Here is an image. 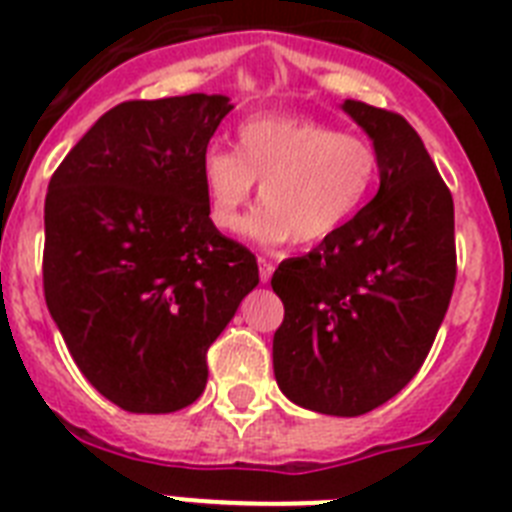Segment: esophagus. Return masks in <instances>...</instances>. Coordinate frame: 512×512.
I'll return each instance as SVG.
<instances>
[{
  "label": "esophagus",
  "instance_id": "1",
  "mask_svg": "<svg viewBox=\"0 0 512 512\" xmlns=\"http://www.w3.org/2000/svg\"><path fill=\"white\" fill-rule=\"evenodd\" d=\"M257 265H260V281L268 283L270 276H273V270H276V263H273V260H268V257H260V260H257Z\"/></svg>",
  "mask_w": 512,
  "mask_h": 512
}]
</instances>
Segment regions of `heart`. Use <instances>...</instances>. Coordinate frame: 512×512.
I'll list each match as a JSON object with an SVG mask.
<instances>
[{
	"instance_id": "b5f03b06",
	"label": "heart",
	"mask_w": 512,
	"mask_h": 512,
	"mask_svg": "<svg viewBox=\"0 0 512 512\" xmlns=\"http://www.w3.org/2000/svg\"><path fill=\"white\" fill-rule=\"evenodd\" d=\"M203 190L210 221L239 231L260 182L263 208L249 223L255 239L317 244L367 205L380 179V150L367 135L296 117H252L236 130V150H205Z\"/></svg>"
}]
</instances>
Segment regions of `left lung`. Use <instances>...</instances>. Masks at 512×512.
<instances>
[{"label": "left lung", "instance_id": "1", "mask_svg": "<svg viewBox=\"0 0 512 512\" xmlns=\"http://www.w3.org/2000/svg\"><path fill=\"white\" fill-rule=\"evenodd\" d=\"M380 150V190L338 234L278 265L273 369L286 398L362 416L427 359L455 286L453 195L401 114L346 101Z\"/></svg>", "mask_w": 512, "mask_h": 512}]
</instances>
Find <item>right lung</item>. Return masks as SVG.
Returning a JSON list of instances; mask_svg holds the SVG:
<instances>
[{"instance_id": "right-lung-1", "label": "right lung", "mask_w": 512, "mask_h": 512, "mask_svg": "<svg viewBox=\"0 0 512 512\" xmlns=\"http://www.w3.org/2000/svg\"><path fill=\"white\" fill-rule=\"evenodd\" d=\"M226 96L124 101L64 156L44 205V296L103 398L169 414L200 398L208 349L260 281L203 190Z\"/></svg>"}]
</instances>
